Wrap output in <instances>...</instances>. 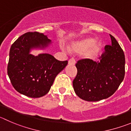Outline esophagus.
I'll return each mask as SVG.
<instances>
[{
    "label": "esophagus",
    "instance_id": "34e87169",
    "mask_svg": "<svg viewBox=\"0 0 131 131\" xmlns=\"http://www.w3.org/2000/svg\"><path fill=\"white\" fill-rule=\"evenodd\" d=\"M75 61L74 59H69V61H68V64L69 65H75Z\"/></svg>",
    "mask_w": 131,
    "mask_h": 131
}]
</instances>
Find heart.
<instances>
[{"mask_svg": "<svg viewBox=\"0 0 131 131\" xmlns=\"http://www.w3.org/2000/svg\"><path fill=\"white\" fill-rule=\"evenodd\" d=\"M102 49V44L96 42V39L87 37L80 41H75L70 45V50L78 53H85L86 58L94 59L98 56Z\"/></svg>", "mask_w": 131, "mask_h": 131, "instance_id": "obj_1", "label": "heart"}]
</instances>
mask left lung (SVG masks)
<instances>
[{"label":"left lung","mask_w":131,"mask_h":131,"mask_svg":"<svg viewBox=\"0 0 131 131\" xmlns=\"http://www.w3.org/2000/svg\"><path fill=\"white\" fill-rule=\"evenodd\" d=\"M111 45L105 46L100 61L90 59L78 61V73L73 87L78 97L87 101H97L112 96L125 76L124 52L116 39L110 34Z\"/></svg>","instance_id":"1"}]
</instances>
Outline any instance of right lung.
<instances>
[{"instance_id": "right-lung-1", "label": "right lung", "mask_w": 131, "mask_h": 131, "mask_svg": "<svg viewBox=\"0 0 131 131\" xmlns=\"http://www.w3.org/2000/svg\"><path fill=\"white\" fill-rule=\"evenodd\" d=\"M46 35L39 32L23 34L12 45L8 75L17 92L28 97H40L48 93L57 74L68 64L49 53L31 54L32 49H44L51 44Z\"/></svg>"}]
</instances>
